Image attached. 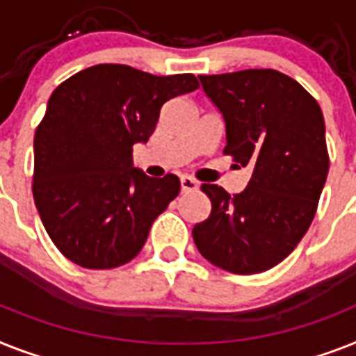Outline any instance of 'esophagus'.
<instances>
[{"label":"esophagus","mask_w":356,"mask_h":356,"mask_svg":"<svg viewBox=\"0 0 356 356\" xmlns=\"http://www.w3.org/2000/svg\"><path fill=\"white\" fill-rule=\"evenodd\" d=\"M197 186H199V184L195 183L192 177H188V175H183V177H181V190H183L184 193L197 190Z\"/></svg>","instance_id":"1"}]
</instances>
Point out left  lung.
<instances>
[{"instance_id":"left-lung-1","label":"left lung","mask_w":356,"mask_h":356,"mask_svg":"<svg viewBox=\"0 0 356 356\" xmlns=\"http://www.w3.org/2000/svg\"><path fill=\"white\" fill-rule=\"evenodd\" d=\"M199 80L223 115V153L254 172L232 197L218 184L201 186L212 212L193 227V241L223 270L263 273L287 258L313 223L329 172L322 109L296 80L274 69Z\"/></svg>"}]
</instances>
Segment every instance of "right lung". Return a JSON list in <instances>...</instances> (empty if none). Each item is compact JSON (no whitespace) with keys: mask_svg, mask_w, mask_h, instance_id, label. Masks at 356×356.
Returning a JSON list of instances; mask_svg holds the SVG:
<instances>
[{"mask_svg":"<svg viewBox=\"0 0 356 356\" xmlns=\"http://www.w3.org/2000/svg\"><path fill=\"white\" fill-rule=\"evenodd\" d=\"M197 88L190 73L155 76L100 63L54 89L34 135L33 195L65 258L115 268L140 252L181 183L133 168V144L148 143L164 102Z\"/></svg>","mask_w":356,"mask_h":356,"instance_id":"1","label":"right lung"}]
</instances>
